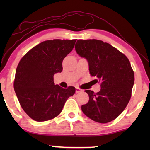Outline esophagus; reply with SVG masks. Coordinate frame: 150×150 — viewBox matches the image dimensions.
<instances>
[{
	"mask_svg": "<svg viewBox=\"0 0 150 150\" xmlns=\"http://www.w3.org/2000/svg\"><path fill=\"white\" fill-rule=\"evenodd\" d=\"M83 90L80 89L79 87H76V93H80V92H81Z\"/></svg>",
	"mask_w": 150,
	"mask_h": 150,
	"instance_id": "34e87169",
	"label": "esophagus"
}]
</instances>
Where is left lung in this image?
<instances>
[{
	"mask_svg": "<svg viewBox=\"0 0 150 150\" xmlns=\"http://www.w3.org/2000/svg\"><path fill=\"white\" fill-rule=\"evenodd\" d=\"M77 54L87 59L89 72L98 78L101 89L86 90L89 102L82 105L83 113L102 124L111 122L123 112L130 101L134 75L128 59L108 43L98 40H79Z\"/></svg>",
	"mask_w": 150,
	"mask_h": 150,
	"instance_id": "obj_1",
	"label": "left lung"
}]
</instances>
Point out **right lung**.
Returning a JSON list of instances; mask_svg holds the SVG:
<instances>
[{
    "label": "right lung",
    "mask_w": 150,
    "mask_h": 150,
    "mask_svg": "<svg viewBox=\"0 0 150 150\" xmlns=\"http://www.w3.org/2000/svg\"><path fill=\"white\" fill-rule=\"evenodd\" d=\"M76 40L43 42L30 50L18 63L13 87L22 109L37 122L56 117L75 87L54 85V75L61 72L62 62Z\"/></svg>",
    "instance_id": "1"
}]
</instances>
